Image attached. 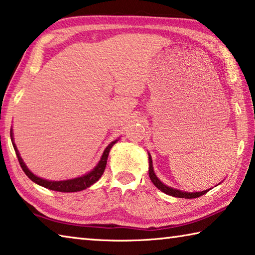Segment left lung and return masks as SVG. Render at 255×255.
I'll use <instances>...</instances> for the list:
<instances>
[{
    "label": "left lung",
    "instance_id": "obj_1",
    "mask_svg": "<svg viewBox=\"0 0 255 255\" xmlns=\"http://www.w3.org/2000/svg\"><path fill=\"white\" fill-rule=\"evenodd\" d=\"M149 156V170H148V173H149V178L150 181H152L153 184L156 187L158 190H161L162 192L166 193V195L172 196V197H176V198H185V199H193V198H198L202 195H205L209 191V190H206V191H201V192H183L181 191V190H176L173 188H170V187H166L165 184H163L161 181L157 179V176L155 175L154 173V170H153V162H152V158H150V155L148 154Z\"/></svg>",
    "mask_w": 255,
    "mask_h": 255
}]
</instances>
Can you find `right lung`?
I'll return each mask as SVG.
<instances>
[{
	"mask_svg": "<svg viewBox=\"0 0 255 255\" xmlns=\"http://www.w3.org/2000/svg\"><path fill=\"white\" fill-rule=\"evenodd\" d=\"M11 137H12V131H11ZM116 141H117V140L112 141V143L108 145V147L105 149V152H103V155H102V157L100 159V162H99L98 165L94 167L93 171H91L90 173L85 174L83 176H81V178L66 180V181H48V180H44L41 178H38V176H36L33 173H31V172H30L27 169V166H25V164L23 163L22 158L20 157V154L18 152V149H16L14 143H13V147L15 149L16 156H18L20 166L22 167V170L25 173V175H27L30 180L33 181L34 183L39 184L44 188L54 190V191H58V192H76V191H81V190H84L86 188H89L90 185L96 183L97 181L101 178L103 172H105V169H106L107 159H108V155H109V152H110V148L112 147V146H114Z\"/></svg>",
	"mask_w": 255,
	"mask_h": 255,
	"instance_id": "obj_1",
	"label": "right lung"
}]
</instances>
